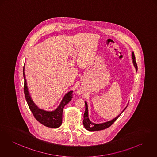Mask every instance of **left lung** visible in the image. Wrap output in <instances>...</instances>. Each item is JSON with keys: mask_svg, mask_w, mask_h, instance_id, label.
<instances>
[{"mask_svg": "<svg viewBox=\"0 0 157 157\" xmlns=\"http://www.w3.org/2000/svg\"><path fill=\"white\" fill-rule=\"evenodd\" d=\"M132 59H133V64L134 65V67L136 69V71H137V65L136 61V58H135V56L134 52H132ZM85 111L84 115V120H83V124L84 125L85 128L89 130V131H91V132H94V131H98V130H102L104 129H106L107 128L109 127L110 126H111L113 123L116 121L118 117L121 115V113L123 112V111L127 108V107L124 109V110L122 112L120 115H119L118 117H117L115 118H114L113 120H111V121L106 122H104L102 124H94L93 122H91L90 121L89 118H88V106H87V103L86 102H85Z\"/></svg>", "mask_w": 157, "mask_h": 157, "instance_id": "obj_1", "label": "left lung"}]
</instances>
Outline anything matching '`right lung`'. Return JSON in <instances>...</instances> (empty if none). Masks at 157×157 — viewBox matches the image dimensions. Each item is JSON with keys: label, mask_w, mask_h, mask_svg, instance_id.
<instances>
[{"label": "right lung", "mask_w": 157, "mask_h": 157, "mask_svg": "<svg viewBox=\"0 0 157 157\" xmlns=\"http://www.w3.org/2000/svg\"><path fill=\"white\" fill-rule=\"evenodd\" d=\"M24 67L23 68V76L24 78V93L25 100L28 106L32 112L36 120L44 125L49 128L59 127L62 123V115L63 110L66 105H67L72 98L73 91H71L67 93L64 97L59 107L54 111L47 112L38 108L33 102L31 97L29 95L26 80L24 75Z\"/></svg>", "instance_id": "obj_1"}]
</instances>
